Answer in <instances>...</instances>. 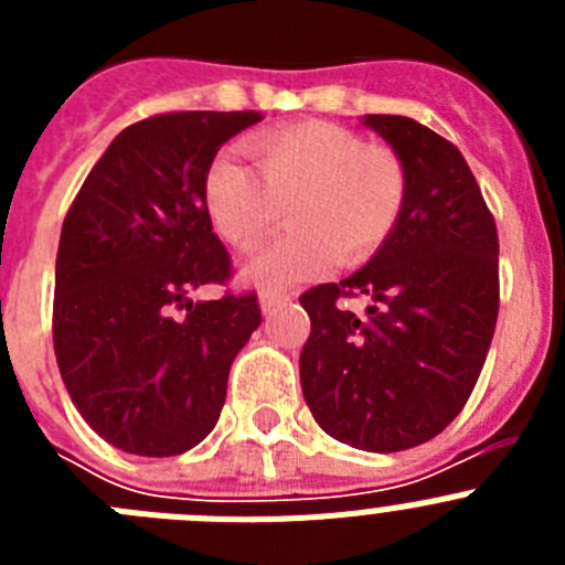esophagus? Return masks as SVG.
I'll return each instance as SVG.
<instances>
[{
    "mask_svg": "<svg viewBox=\"0 0 565 565\" xmlns=\"http://www.w3.org/2000/svg\"><path fill=\"white\" fill-rule=\"evenodd\" d=\"M288 299H291V291H286V288H263L259 306H263V313H271L274 308L286 306Z\"/></svg>",
    "mask_w": 565,
    "mask_h": 565,
    "instance_id": "34e87169",
    "label": "esophagus"
}]
</instances>
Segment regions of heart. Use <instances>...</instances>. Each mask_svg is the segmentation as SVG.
<instances>
[{"label":"heart","mask_w":565,"mask_h":565,"mask_svg":"<svg viewBox=\"0 0 565 565\" xmlns=\"http://www.w3.org/2000/svg\"><path fill=\"white\" fill-rule=\"evenodd\" d=\"M254 167L217 154L203 181L209 221L228 246L257 248L282 223L294 228L254 257L246 277L288 286L326 271L333 259L356 266L387 243L407 206V167L384 143H367L331 121L268 129L246 141Z\"/></svg>","instance_id":"obj_1"}]
</instances>
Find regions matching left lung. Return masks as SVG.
Here are the masks:
<instances>
[{
	"mask_svg": "<svg viewBox=\"0 0 565 565\" xmlns=\"http://www.w3.org/2000/svg\"><path fill=\"white\" fill-rule=\"evenodd\" d=\"M402 154V221L371 263L299 302L311 337L299 379L313 418L342 444L398 452L463 411L495 333L498 228L456 143L404 115H364ZM367 296L359 318L338 302Z\"/></svg>",
	"mask_w": 565,
	"mask_h": 565,
	"instance_id": "left-lung-1",
	"label": "left lung"
}]
</instances>
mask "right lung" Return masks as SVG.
Segmentation results:
<instances>
[{
  "label": "right lung",
  "instance_id": "obj_1",
  "mask_svg": "<svg viewBox=\"0 0 565 565\" xmlns=\"http://www.w3.org/2000/svg\"><path fill=\"white\" fill-rule=\"evenodd\" d=\"M243 113H163L124 129L62 226L53 348L84 422L132 456L169 458L212 433L228 367L263 322L257 294L226 291L232 257L203 206L209 163Z\"/></svg>",
  "mask_w": 565,
  "mask_h": 565
}]
</instances>
